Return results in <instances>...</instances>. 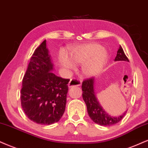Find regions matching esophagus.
I'll return each instance as SVG.
<instances>
[{"label": "esophagus", "mask_w": 148, "mask_h": 148, "mask_svg": "<svg viewBox=\"0 0 148 148\" xmlns=\"http://www.w3.org/2000/svg\"><path fill=\"white\" fill-rule=\"evenodd\" d=\"M81 81H79V79H72L68 83V87L69 88H72V87H74V86H79V85H81Z\"/></svg>", "instance_id": "obj_1"}]
</instances>
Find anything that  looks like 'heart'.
Wrapping results in <instances>:
<instances>
[{"label":"heart","mask_w":148,"mask_h":148,"mask_svg":"<svg viewBox=\"0 0 148 148\" xmlns=\"http://www.w3.org/2000/svg\"><path fill=\"white\" fill-rule=\"evenodd\" d=\"M108 53L102 45L88 43L76 45L69 51V57L61 51L59 54L60 65L67 69H73L74 64H82L81 72L88 77L99 74L108 63Z\"/></svg>","instance_id":"obj_1"}]
</instances>
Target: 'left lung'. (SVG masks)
<instances>
[{
	"label": "left lung",
	"mask_w": 148,
	"mask_h": 148,
	"mask_svg": "<svg viewBox=\"0 0 148 148\" xmlns=\"http://www.w3.org/2000/svg\"><path fill=\"white\" fill-rule=\"evenodd\" d=\"M129 61L121 46H119L114 61ZM83 99L87 106L90 119L96 123L103 126H110L119 123L125 116L126 111L120 116H113L105 111L97 99L95 92V79H86L82 83Z\"/></svg>",
	"instance_id": "8db88e82"
}]
</instances>
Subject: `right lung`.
<instances>
[{
  "mask_svg": "<svg viewBox=\"0 0 148 148\" xmlns=\"http://www.w3.org/2000/svg\"><path fill=\"white\" fill-rule=\"evenodd\" d=\"M46 40L36 49L23 79L21 106L27 116L42 125L58 122L65 110L69 79L56 76Z\"/></svg>",
  "mask_w": 148,
  "mask_h": 148,
  "instance_id": "obj_1",
  "label": "right lung"
}]
</instances>
